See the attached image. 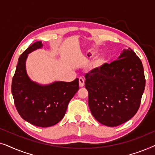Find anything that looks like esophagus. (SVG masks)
I'll use <instances>...</instances> for the list:
<instances>
[{
  "instance_id": "34e87169",
  "label": "esophagus",
  "mask_w": 155,
  "mask_h": 155,
  "mask_svg": "<svg viewBox=\"0 0 155 155\" xmlns=\"http://www.w3.org/2000/svg\"><path fill=\"white\" fill-rule=\"evenodd\" d=\"M84 84V80L82 78H79V85L80 87H83Z\"/></svg>"
}]
</instances>
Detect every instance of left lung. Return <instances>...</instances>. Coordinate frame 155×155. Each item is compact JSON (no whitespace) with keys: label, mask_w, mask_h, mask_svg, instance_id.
<instances>
[{"label":"left lung","mask_w":155,"mask_h":155,"mask_svg":"<svg viewBox=\"0 0 155 155\" xmlns=\"http://www.w3.org/2000/svg\"><path fill=\"white\" fill-rule=\"evenodd\" d=\"M84 77L89 107L100 124L119 126L137 113L145 78L140 59L130 48L124 50L117 60L104 63Z\"/></svg>","instance_id":"8db88e82"}]
</instances>
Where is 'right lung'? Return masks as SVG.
<instances>
[{
	"instance_id": "add662e5",
	"label": "right lung",
	"mask_w": 155,
	"mask_h": 155,
	"mask_svg": "<svg viewBox=\"0 0 155 155\" xmlns=\"http://www.w3.org/2000/svg\"><path fill=\"white\" fill-rule=\"evenodd\" d=\"M41 46V41L35 42L21 54L11 90L21 117L34 126L46 128L58 124L64 117L69 101L79 90V80L56 82L46 86L31 81L26 73V59L29 53Z\"/></svg>"
}]
</instances>
